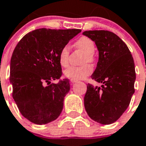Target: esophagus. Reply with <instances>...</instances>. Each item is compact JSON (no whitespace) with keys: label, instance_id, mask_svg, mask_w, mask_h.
Returning a JSON list of instances; mask_svg holds the SVG:
<instances>
[{"label":"esophagus","instance_id":"34e87169","mask_svg":"<svg viewBox=\"0 0 146 146\" xmlns=\"http://www.w3.org/2000/svg\"><path fill=\"white\" fill-rule=\"evenodd\" d=\"M70 81H71V83H72V84H74V83L77 82V81H78V80H74V79H71V80H70Z\"/></svg>","mask_w":146,"mask_h":146}]
</instances>
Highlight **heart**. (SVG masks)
Masks as SVG:
<instances>
[{"label": "heart", "instance_id": "b5f03b06", "mask_svg": "<svg viewBox=\"0 0 146 146\" xmlns=\"http://www.w3.org/2000/svg\"><path fill=\"white\" fill-rule=\"evenodd\" d=\"M74 46L77 48L84 51L86 56L84 57V62H92L93 60V53L95 51V44L92 40L87 37H81L75 41ZM70 48L68 45H65L61 48L59 53V62L62 67H67L68 66ZM93 68L90 65L86 64L82 66H71L65 70L64 75L70 79L81 80L92 73Z\"/></svg>", "mask_w": 146, "mask_h": 146}]
</instances>
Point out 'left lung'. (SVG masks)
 <instances>
[{
  "instance_id": "left-lung-1",
  "label": "left lung",
  "mask_w": 146,
  "mask_h": 146,
  "mask_svg": "<svg viewBox=\"0 0 146 146\" xmlns=\"http://www.w3.org/2000/svg\"><path fill=\"white\" fill-rule=\"evenodd\" d=\"M83 35L97 46L99 61L91 78L102 84V87L88 84L85 109L93 121L110 124L123 115L135 92L133 58L125 43L111 31H86Z\"/></svg>"
}]
</instances>
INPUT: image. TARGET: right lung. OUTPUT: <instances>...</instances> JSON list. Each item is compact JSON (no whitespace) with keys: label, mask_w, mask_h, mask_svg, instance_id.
<instances>
[{"label":"right lung","mask_w":146,"mask_h":146,"mask_svg":"<svg viewBox=\"0 0 146 146\" xmlns=\"http://www.w3.org/2000/svg\"><path fill=\"white\" fill-rule=\"evenodd\" d=\"M80 29H39L26 34L13 53L10 80L13 98L26 119L46 124L59 117L70 90L68 79L62 76L59 50Z\"/></svg>","instance_id":"add662e5"}]
</instances>
